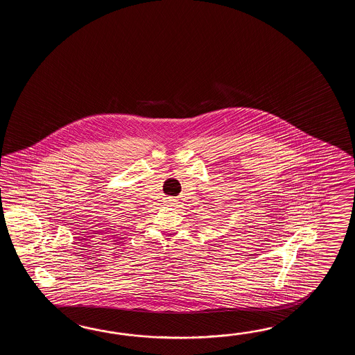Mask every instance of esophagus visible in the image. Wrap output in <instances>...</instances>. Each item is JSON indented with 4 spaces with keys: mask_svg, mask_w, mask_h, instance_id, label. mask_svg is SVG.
I'll return each mask as SVG.
<instances>
[{
    "mask_svg": "<svg viewBox=\"0 0 355 355\" xmlns=\"http://www.w3.org/2000/svg\"><path fill=\"white\" fill-rule=\"evenodd\" d=\"M165 204L168 205V207H176V205H178V203H176V200H175L174 198H166Z\"/></svg>",
    "mask_w": 355,
    "mask_h": 355,
    "instance_id": "1",
    "label": "esophagus"
}]
</instances>
